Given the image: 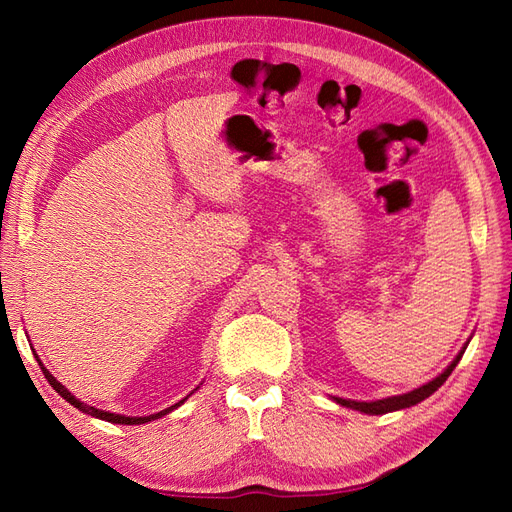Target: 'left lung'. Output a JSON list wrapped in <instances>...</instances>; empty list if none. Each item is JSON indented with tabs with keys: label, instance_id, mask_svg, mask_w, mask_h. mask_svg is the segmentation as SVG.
Returning a JSON list of instances; mask_svg holds the SVG:
<instances>
[{
	"label": "left lung",
	"instance_id": "obj_1",
	"mask_svg": "<svg viewBox=\"0 0 512 512\" xmlns=\"http://www.w3.org/2000/svg\"><path fill=\"white\" fill-rule=\"evenodd\" d=\"M468 344H470V339L466 342V346H463V348L459 350V354L451 361V365H448L440 376L429 380V382L423 384V386H418V389H414V391H410V393L384 397V399H376V401H356V399H344V397H335V395H331V399L335 401V404H339V406H346V408H350V410H359V412L371 414V416L386 414V412H395V410H404V408L421 404L423 399H427L429 395L436 393V391L440 389V386L446 382V378L453 374V369H455L457 363L461 361V356H463V352H466Z\"/></svg>",
	"mask_w": 512,
	"mask_h": 512
}]
</instances>
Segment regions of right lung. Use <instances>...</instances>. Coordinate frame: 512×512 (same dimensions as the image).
Listing matches in <instances>:
<instances>
[{
  "label": "right lung",
  "instance_id": "right-lung-1",
  "mask_svg": "<svg viewBox=\"0 0 512 512\" xmlns=\"http://www.w3.org/2000/svg\"><path fill=\"white\" fill-rule=\"evenodd\" d=\"M38 359V356H36ZM38 365L42 367V374L46 376V380H49V384L53 386V389L64 397L70 406H74V408H79L81 412H85V414H89V416H94V418H100V421H106V423H115V425H143V423H151V421H158V418H162V416H166L168 412H173L175 408H179L183 401H188V397L196 391V389H200V386H196V389L188 395V397H183L181 401H177V404H173L170 408H166V410H160V412H156V414H149V416H126V414H115V412H106V410H100V408H94V406H89V404H85V401H81V399H76L64 384H61L49 369H46L44 365H42V361L38 359Z\"/></svg>",
  "mask_w": 512,
  "mask_h": 512
}]
</instances>
